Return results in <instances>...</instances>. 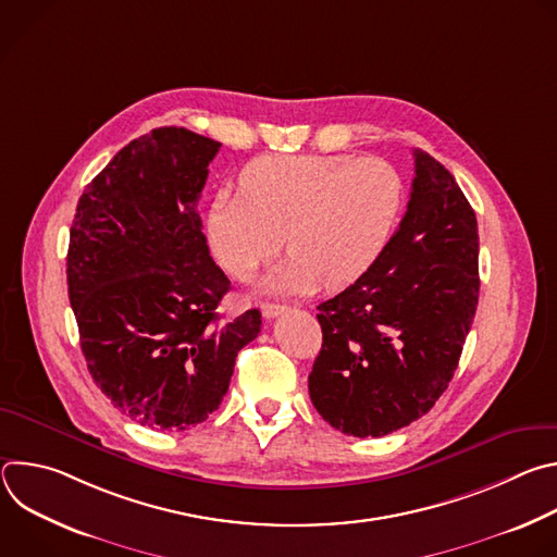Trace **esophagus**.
<instances>
[{
	"label": "esophagus",
	"mask_w": 557,
	"mask_h": 557,
	"mask_svg": "<svg viewBox=\"0 0 557 557\" xmlns=\"http://www.w3.org/2000/svg\"><path fill=\"white\" fill-rule=\"evenodd\" d=\"M282 312H284V306H280V304H262V314L267 317V320H273V317H277Z\"/></svg>",
	"instance_id": "obj_1"
}]
</instances>
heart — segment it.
Masks as SVG:
<instances>
[{
	"instance_id": "1",
	"label": "heart",
	"mask_w": 557,
	"mask_h": 557,
	"mask_svg": "<svg viewBox=\"0 0 557 557\" xmlns=\"http://www.w3.org/2000/svg\"><path fill=\"white\" fill-rule=\"evenodd\" d=\"M240 189L211 200V251L231 277L249 280L286 240L290 260L262 284L280 295L359 282L383 256L406 202L394 165L350 153L264 156L245 168Z\"/></svg>"
}]
</instances>
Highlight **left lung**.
Returning a JSON list of instances; mask_svg holds the SVG:
<instances>
[{"mask_svg": "<svg viewBox=\"0 0 557 557\" xmlns=\"http://www.w3.org/2000/svg\"><path fill=\"white\" fill-rule=\"evenodd\" d=\"M408 211L376 264L317 306L310 401L348 436H385L447 389L479 306V224L454 176L414 151Z\"/></svg>", "mask_w": 557, "mask_h": 557, "instance_id": "1", "label": "left lung"}]
</instances>
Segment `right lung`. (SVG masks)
I'll return each mask as SVG.
<instances>
[{"instance_id": "right-lung-1", "label": "right lung", "mask_w": 557, "mask_h": 557, "mask_svg": "<svg viewBox=\"0 0 557 557\" xmlns=\"http://www.w3.org/2000/svg\"><path fill=\"white\" fill-rule=\"evenodd\" d=\"M220 143L156 127L125 145L78 198L67 295L88 370L123 414L187 430L222 404L258 308L222 324L231 282L209 256L198 198Z\"/></svg>"}]
</instances>
